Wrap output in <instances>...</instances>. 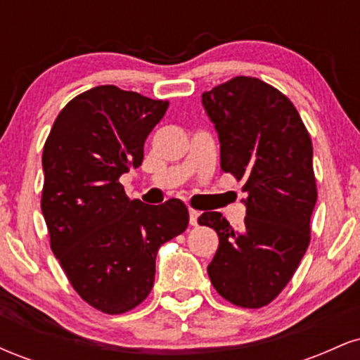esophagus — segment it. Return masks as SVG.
I'll return each mask as SVG.
<instances>
[{
    "label": "esophagus",
    "mask_w": 360,
    "mask_h": 360,
    "mask_svg": "<svg viewBox=\"0 0 360 360\" xmlns=\"http://www.w3.org/2000/svg\"><path fill=\"white\" fill-rule=\"evenodd\" d=\"M198 218H200V212H196V210H189V223H191L193 226L198 225Z\"/></svg>",
    "instance_id": "34e87169"
}]
</instances>
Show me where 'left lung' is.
<instances>
[{
  "label": "left lung",
  "mask_w": 360,
  "mask_h": 360,
  "mask_svg": "<svg viewBox=\"0 0 360 360\" xmlns=\"http://www.w3.org/2000/svg\"><path fill=\"white\" fill-rule=\"evenodd\" d=\"M220 139V166L243 181L242 230L218 212L198 218L218 233L208 276L242 308L269 304L298 269L316 203L313 147L292 103L255 77L238 76L201 96Z\"/></svg>",
  "instance_id": "8db88e82"
}]
</instances>
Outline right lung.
<instances>
[{
    "mask_svg": "<svg viewBox=\"0 0 360 360\" xmlns=\"http://www.w3.org/2000/svg\"><path fill=\"white\" fill-rule=\"evenodd\" d=\"M167 105L96 86L65 105L44 147L42 213L52 252L77 295L110 315L147 298L160 245L189 223L181 200H128L118 181L142 164L143 143Z\"/></svg>",
    "mask_w": 360,
    "mask_h": 360,
    "instance_id": "obj_1",
    "label": "right lung"
}]
</instances>
